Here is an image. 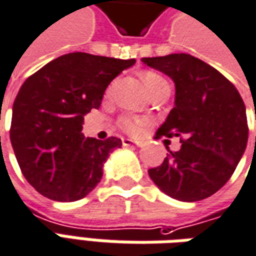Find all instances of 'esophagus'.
<instances>
[{
    "mask_svg": "<svg viewBox=\"0 0 256 256\" xmlns=\"http://www.w3.org/2000/svg\"><path fill=\"white\" fill-rule=\"evenodd\" d=\"M122 142H123V146H138V142H137V141L130 140V138H124Z\"/></svg>",
    "mask_w": 256,
    "mask_h": 256,
    "instance_id": "1",
    "label": "esophagus"
}]
</instances>
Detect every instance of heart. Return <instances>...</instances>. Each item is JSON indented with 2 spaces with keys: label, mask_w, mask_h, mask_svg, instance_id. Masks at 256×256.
<instances>
[{
  "label": "heart",
  "mask_w": 256,
  "mask_h": 256,
  "mask_svg": "<svg viewBox=\"0 0 256 256\" xmlns=\"http://www.w3.org/2000/svg\"><path fill=\"white\" fill-rule=\"evenodd\" d=\"M144 82H146V88L150 90V92L152 90H155L156 87H159L160 84H165V83H168L165 78H162L160 74H158V73L155 72H146V74H144ZM122 126L128 132H132V133H134V132H137L138 128H140L141 126V122L140 120H137V119H123L122 120Z\"/></svg>",
  "instance_id": "obj_1"
}]
</instances>
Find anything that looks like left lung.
<instances>
[{
  "mask_svg": "<svg viewBox=\"0 0 256 256\" xmlns=\"http://www.w3.org/2000/svg\"><path fill=\"white\" fill-rule=\"evenodd\" d=\"M141 60L174 83V106L156 134L180 137L182 142L176 152L166 146L168 156L148 174L178 201L208 198L228 183L246 148L248 124L240 92L215 68L190 54Z\"/></svg>",
  "mask_w": 256,
  "mask_h": 256,
  "instance_id": "8db88e82",
  "label": "left lung"
}]
</instances>
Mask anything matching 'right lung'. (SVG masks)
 Masks as SVG:
<instances>
[{"instance_id": "obj_1", "label": "right lung", "mask_w": 256, "mask_h": 256, "mask_svg": "<svg viewBox=\"0 0 256 256\" xmlns=\"http://www.w3.org/2000/svg\"><path fill=\"white\" fill-rule=\"evenodd\" d=\"M134 64L66 54L23 83L12 108L10 142L23 176L41 196L72 202L101 182L104 164L122 140L86 138L83 120L100 108L110 82Z\"/></svg>"}]
</instances>
